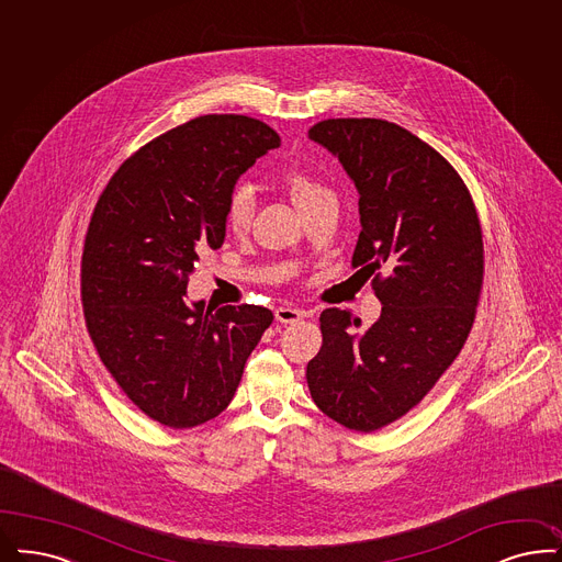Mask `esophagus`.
I'll return each instance as SVG.
<instances>
[{
    "mask_svg": "<svg viewBox=\"0 0 562 562\" xmlns=\"http://www.w3.org/2000/svg\"><path fill=\"white\" fill-rule=\"evenodd\" d=\"M304 316V312L297 311V308H290V306H281L274 311V318L283 325H290V323H297L300 318Z\"/></svg>",
    "mask_w": 562,
    "mask_h": 562,
    "instance_id": "1",
    "label": "esophagus"
}]
</instances>
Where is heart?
<instances>
[{
  "label": "heart",
  "instance_id": "b5f03b06",
  "mask_svg": "<svg viewBox=\"0 0 562 562\" xmlns=\"http://www.w3.org/2000/svg\"><path fill=\"white\" fill-rule=\"evenodd\" d=\"M283 183L300 212H304L314 206L316 202L333 195L331 189L325 188L318 179H314L308 172H297V170L290 172ZM251 216H254V195H251L250 189H233L229 200H227V212H225V221H227L231 233L241 235L250 229Z\"/></svg>",
  "mask_w": 562,
  "mask_h": 562
}]
</instances>
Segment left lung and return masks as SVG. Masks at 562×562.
<instances>
[{
	"mask_svg": "<svg viewBox=\"0 0 562 562\" xmlns=\"http://www.w3.org/2000/svg\"><path fill=\"white\" fill-rule=\"evenodd\" d=\"M358 189L353 269L374 276L381 316L367 331L348 311L321 314L323 346L308 362L314 404L371 434L406 415L454 362L475 321L483 239L464 181L434 147L379 119H329L308 131Z\"/></svg>",
	"mask_w": 562,
	"mask_h": 562,
	"instance_id": "8db88e82",
	"label": "left lung"
}]
</instances>
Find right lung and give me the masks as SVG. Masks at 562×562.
I'll return each instance as SVG.
<instances>
[{
	"instance_id": "right-lung-1",
	"label": "right lung",
	"mask_w": 562,
	"mask_h": 562,
	"mask_svg": "<svg viewBox=\"0 0 562 562\" xmlns=\"http://www.w3.org/2000/svg\"><path fill=\"white\" fill-rule=\"evenodd\" d=\"M279 135L241 114H206L139 147L105 186L85 237L87 331L126 397L160 425L221 415L272 323L262 306H189V274L225 241L237 179Z\"/></svg>"
}]
</instances>
